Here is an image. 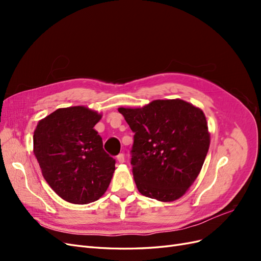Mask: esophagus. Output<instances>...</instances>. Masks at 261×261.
<instances>
[{
  "label": "esophagus",
  "mask_w": 261,
  "mask_h": 261,
  "mask_svg": "<svg viewBox=\"0 0 261 261\" xmlns=\"http://www.w3.org/2000/svg\"><path fill=\"white\" fill-rule=\"evenodd\" d=\"M116 160L120 162V163H123L124 161H125V155H124V153H118L117 155H116Z\"/></svg>",
  "instance_id": "1"
}]
</instances>
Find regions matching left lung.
<instances>
[{"label": "left lung", "mask_w": 261, "mask_h": 261, "mask_svg": "<svg viewBox=\"0 0 261 261\" xmlns=\"http://www.w3.org/2000/svg\"><path fill=\"white\" fill-rule=\"evenodd\" d=\"M118 112L135 134L130 164L140 194L159 201L178 199L198 176L208 152L203 112L180 99Z\"/></svg>", "instance_id": "1"}]
</instances>
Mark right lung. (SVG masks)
<instances>
[{
  "label": "right lung",
  "mask_w": 261,
  "mask_h": 261,
  "mask_svg": "<svg viewBox=\"0 0 261 261\" xmlns=\"http://www.w3.org/2000/svg\"><path fill=\"white\" fill-rule=\"evenodd\" d=\"M101 118L85 107L59 109L38 123L34 153L42 175L64 200L86 204L106 193L115 159L103 149L93 129Z\"/></svg>",
  "instance_id": "right-lung-1"
}]
</instances>
